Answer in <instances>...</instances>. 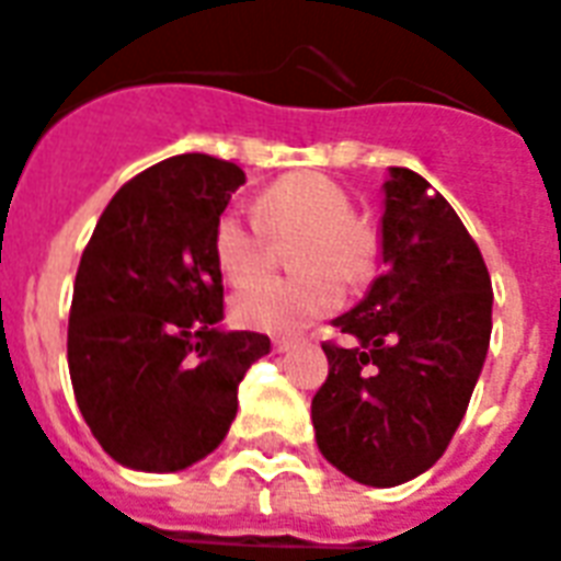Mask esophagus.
<instances>
[{"instance_id":"obj_1","label":"esophagus","mask_w":561,"mask_h":561,"mask_svg":"<svg viewBox=\"0 0 561 561\" xmlns=\"http://www.w3.org/2000/svg\"><path fill=\"white\" fill-rule=\"evenodd\" d=\"M294 347H297L294 339H276V342H273V351H276V354H288V351H294Z\"/></svg>"}]
</instances>
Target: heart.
I'll use <instances>...</instances> for the list:
<instances>
[{
  "label": "heart",
  "instance_id": "1",
  "mask_svg": "<svg viewBox=\"0 0 561 561\" xmlns=\"http://www.w3.org/2000/svg\"><path fill=\"white\" fill-rule=\"evenodd\" d=\"M297 240L294 279H255L231 297V312L249 330L297 333L339 309L342 282H363L375 267V231L354 217L351 196L330 178L294 172L264 190L255 214L228 207L214 222V261L231 282L259 276L273 240Z\"/></svg>",
  "mask_w": 561,
  "mask_h": 561
}]
</instances>
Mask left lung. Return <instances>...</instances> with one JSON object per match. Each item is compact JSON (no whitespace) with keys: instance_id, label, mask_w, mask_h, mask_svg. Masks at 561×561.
<instances>
[{"instance_id":"8db88e82","label":"left lung","mask_w":561,"mask_h":561,"mask_svg":"<svg viewBox=\"0 0 561 561\" xmlns=\"http://www.w3.org/2000/svg\"><path fill=\"white\" fill-rule=\"evenodd\" d=\"M383 273L335 318L312 398L318 449L359 484L434 467L467 413L491 344V273L455 207L410 169L386 181Z\"/></svg>"}]
</instances>
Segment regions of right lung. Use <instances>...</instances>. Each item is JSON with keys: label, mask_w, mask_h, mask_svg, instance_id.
Segmentation results:
<instances>
[{"label": "right lung", "mask_w": 561, "mask_h": 561, "mask_svg": "<svg viewBox=\"0 0 561 561\" xmlns=\"http://www.w3.org/2000/svg\"><path fill=\"white\" fill-rule=\"evenodd\" d=\"M247 184L210 153L145 169L112 196L82 252L68 321L73 396L106 455L186 470L226 439L261 333H226L214 222Z\"/></svg>", "instance_id": "right-lung-1"}]
</instances>
